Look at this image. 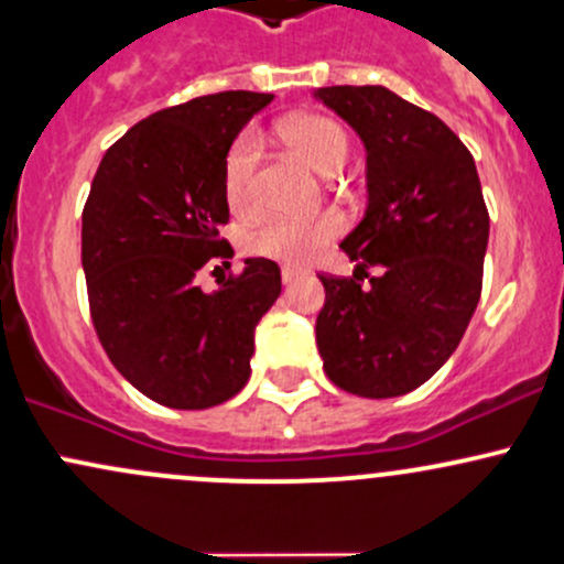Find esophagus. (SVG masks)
Returning a JSON list of instances; mask_svg holds the SVG:
<instances>
[{"mask_svg": "<svg viewBox=\"0 0 564 564\" xmlns=\"http://www.w3.org/2000/svg\"><path fill=\"white\" fill-rule=\"evenodd\" d=\"M300 275H302V272L296 270V268H289V264H283V268H281V278H283V283H294L296 278H300Z\"/></svg>", "mask_w": 564, "mask_h": 564, "instance_id": "esophagus-1", "label": "esophagus"}]
</instances>
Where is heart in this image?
Instances as JSON below:
<instances>
[{
  "instance_id": "heart-1",
  "label": "heart",
  "mask_w": 564,
  "mask_h": 564,
  "mask_svg": "<svg viewBox=\"0 0 564 564\" xmlns=\"http://www.w3.org/2000/svg\"><path fill=\"white\" fill-rule=\"evenodd\" d=\"M278 135L294 154H300L311 169L332 176L345 165L350 154V139L337 120L324 115H296L278 126ZM259 165V135L246 131L232 141L221 169V189L227 206L235 214L253 206V176ZM343 232L339 214H318L311 219H289V216H262L246 227L243 249L253 257L275 259L286 264H307L318 257L337 235Z\"/></svg>"
}]
</instances>
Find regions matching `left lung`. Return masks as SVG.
Masks as SVG:
<instances>
[{"label":"left lung","mask_w":564,"mask_h":564,"mask_svg":"<svg viewBox=\"0 0 564 564\" xmlns=\"http://www.w3.org/2000/svg\"><path fill=\"white\" fill-rule=\"evenodd\" d=\"M315 98L361 135L369 192L367 214L339 243L358 262L352 278L318 275L326 302L315 343L334 386L393 399L460 345L479 305L490 214L471 152L436 115L382 85H334Z\"/></svg>","instance_id":"obj_1"}]
</instances>
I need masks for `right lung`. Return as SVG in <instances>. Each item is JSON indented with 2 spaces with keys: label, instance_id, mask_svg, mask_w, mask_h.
I'll return each mask as SVG.
<instances>
[{
  "label": "right lung",
  "instance_id": "add662e5",
  "mask_svg": "<svg viewBox=\"0 0 564 564\" xmlns=\"http://www.w3.org/2000/svg\"><path fill=\"white\" fill-rule=\"evenodd\" d=\"M270 101L225 90L154 111L93 176L83 212L93 326L117 372L171 410H208L249 382L253 329L281 294V268L264 257L212 294L197 286L206 264L232 259L219 238L225 154Z\"/></svg>",
  "mask_w": 564,
  "mask_h": 564
}]
</instances>
